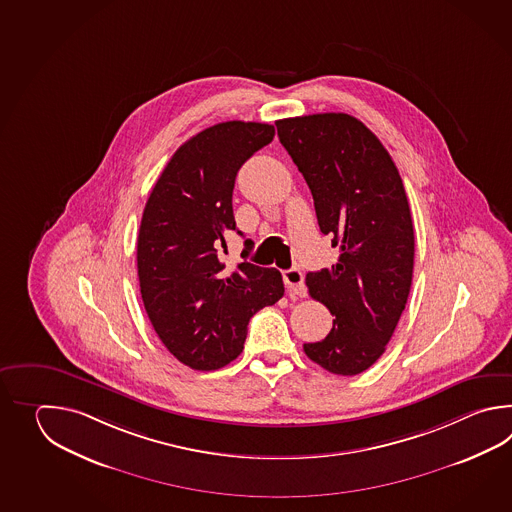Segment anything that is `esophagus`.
Here are the masks:
<instances>
[{
	"label": "esophagus",
	"mask_w": 512,
	"mask_h": 512,
	"mask_svg": "<svg viewBox=\"0 0 512 512\" xmlns=\"http://www.w3.org/2000/svg\"><path fill=\"white\" fill-rule=\"evenodd\" d=\"M283 282L289 293L305 296L304 272L298 267H293L289 271H283Z\"/></svg>",
	"instance_id": "obj_1"
}]
</instances>
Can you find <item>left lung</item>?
Returning a JSON list of instances; mask_svg holds the SVG:
<instances>
[{"label": "left lung", "instance_id": "8db88e82", "mask_svg": "<svg viewBox=\"0 0 512 512\" xmlns=\"http://www.w3.org/2000/svg\"><path fill=\"white\" fill-rule=\"evenodd\" d=\"M278 137L304 175L322 234L340 247L331 269L309 272V294L331 311L324 340L305 355L335 375H359L390 342L412 287L414 225L390 153L348 113L276 122Z\"/></svg>", "mask_w": 512, "mask_h": 512}]
</instances>
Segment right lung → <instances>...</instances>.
Segmentation results:
<instances>
[{
	"instance_id": "1",
	"label": "right lung",
	"mask_w": 512,
	"mask_h": 512,
	"mask_svg": "<svg viewBox=\"0 0 512 512\" xmlns=\"http://www.w3.org/2000/svg\"><path fill=\"white\" fill-rule=\"evenodd\" d=\"M272 137L271 124L243 120L199 131L172 155L142 212L137 271L144 309L166 349L192 370H219L236 359L251 316L285 291L280 271L243 260L229 272L219 256L225 236L238 230V170ZM252 245L245 240L243 258Z\"/></svg>"
}]
</instances>
